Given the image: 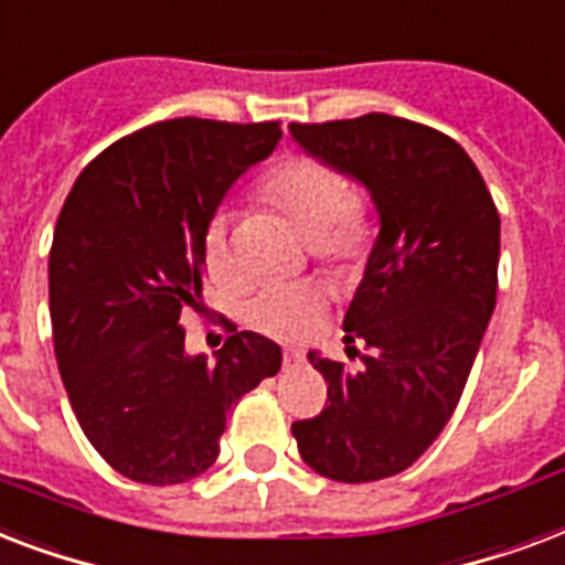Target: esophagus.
Returning a JSON list of instances; mask_svg holds the SVG:
<instances>
[{
	"instance_id": "1",
	"label": "esophagus",
	"mask_w": 565,
	"mask_h": 565,
	"mask_svg": "<svg viewBox=\"0 0 565 565\" xmlns=\"http://www.w3.org/2000/svg\"><path fill=\"white\" fill-rule=\"evenodd\" d=\"M282 360H286V369H295V365H300V362H303V351H297V348H286Z\"/></svg>"
}]
</instances>
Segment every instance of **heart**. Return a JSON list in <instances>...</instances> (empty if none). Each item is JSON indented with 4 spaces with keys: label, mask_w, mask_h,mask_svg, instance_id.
Segmentation results:
<instances>
[{
    "label": "heart",
    "mask_w": 565,
    "mask_h": 565,
    "mask_svg": "<svg viewBox=\"0 0 565 565\" xmlns=\"http://www.w3.org/2000/svg\"><path fill=\"white\" fill-rule=\"evenodd\" d=\"M265 203L286 217L315 253L344 268L369 242V223L362 205L351 196L348 179L315 159H288L270 170L262 185ZM203 268L214 286L233 288L242 279L230 244V223L223 214L212 217L203 233ZM327 306V291L318 282H277L262 288L250 300L247 318L256 330L297 339L303 335Z\"/></svg>",
    "instance_id": "1"
}]
</instances>
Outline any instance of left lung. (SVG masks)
Listing matches in <instances>:
<instances>
[{
  "mask_svg": "<svg viewBox=\"0 0 565 565\" xmlns=\"http://www.w3.org/2000/svg\"><path fill=\"white\" fill-rule=\"evenodd\" d=\"M288 132L360 182L380 223L342 323L344 339H362L371 353L351 371L309 351L330 404L291 433L323 478H392L430 448L460 404L495 309L501 217L469 152L430 126L365 115Z\"/></svg>",
  "mask_w": 565,
  "mask_h": 565,
  "instance_id": "8db88e82",
  "label": "left lung"
}]
</instances>
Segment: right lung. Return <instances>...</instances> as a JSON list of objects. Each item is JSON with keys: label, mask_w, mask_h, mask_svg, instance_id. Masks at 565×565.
Returning <instances> with one entry per match:
<instances>
[{"label": "right lung", "mask_w": 565, "mask_h": 565, "mask_svg": "<svg viewBox=\"0 0 565 565\" xmlns=\"http://www.w3.org/2000/svg\"><path fill=\"white\" fill-rule=\"evenodd\" d=\"M279 124L161 120L103 150L70 188L50 253L55 360L87 441L124 478L170 487L221 454L238 397L282 351L235 332L185 351L203 306V233L235 179L274 152Z\"/></svg>", "instance_id": "add662e5"}]
</instances>
